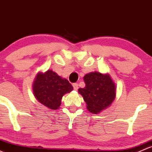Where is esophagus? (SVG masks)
Listing matches in <instances>:
<instances>
[{"label": "esophagus", "mask_w": 152, "mask_h": 152, "mask_svg": "<svg viewBox=\"0 0 152 152\" xmlns=\"http://www.w3.org/2000/svg\"><path fill=\"white\" fill-rule=\"evenodd\" d=\"M73 88H74L75 90H77L78 89V84L77 83H73Z\"/></svg>", "instance_id": "obj_1"}]
</instances>
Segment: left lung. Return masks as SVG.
<instances>
[{
    "label": "left lung",
    "instance_id": "1",
    "mask_svg": "<svg viewBox=\"0 0 152 152\" xmlns=\"http://www.w3.org/2000/svg\"><path fill=\"white\" fill-rule=\"evenodd\" d=\"M86 87L78 89L92 113H99L110 106L115 96V86L109 75L94 72L83 77Z\"/></svg>",
    "mask_w": 152,
    "mask_h": 152
}]
</instances>
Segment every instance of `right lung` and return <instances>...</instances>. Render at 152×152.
<instances>
[{
    "instance_id": "right-lung-1",
    "label": "right lung",
    "mask_w": 152,
    "mask_h": 152,
    "mask_svg": "<svg viewBox=\"0 0 152 152\" xmlns=\"http://www.w3.org/2000/svg\"><path fill=\"white\" fill-rule=\"evenodd\" d=\"M72 89V86L67 80L61 77L52 70H48L44 74L39 73L33 86L37 99L52 110L59 108L62 96Z\"/></svg>"
}]
</instances>
